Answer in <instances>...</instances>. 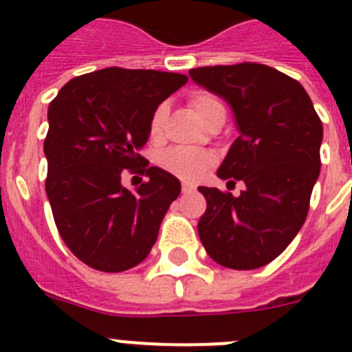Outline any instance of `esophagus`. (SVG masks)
Here are the masks:
<instances>
[{"label":"esophagus","mask_w":352,"mask_h":352,"mask_svg":"<svg viewBox=\"0 0 352 352\" xmlns=\"http://www.w3.org/2000/svg\"><path fill=\"white\" fill-rule=\"evenodd\" d=\"M182 192H183V194H192V192H195V188L192 185H186V183H183Z\"/></svg>","instance_id":"34e87169"}]
</instances>
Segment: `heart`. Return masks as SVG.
<instances>
[{
	"instance_id": "1",
	"label": "heart",
	"mask_w": 352,
	"mask_h": 352,
	"mask_svg": "<svg viewBox=\"0 0 352 352\" xmlns=\"http://www.w3.org/2000/svg\"><path fill=\"white\" fill-rule=\"evenodd\" d=\"M190 105L197 118L208 125L214 116L226 114V107L217 96L210 93H195L190 98ZM167 118V105L160 104L153 111L149 118V135L151 138H160L164 123ZM160 164L167 173L185 179V182H195L208 170V167L213 164V155L204 151V149H190V148H173L167 149L158 158Z\"/></svg>"
}]
</instances>
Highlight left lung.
Instances as JSON below:
<instances>
[{
    "instance_id": "left-lung-1",
    "label": "left lung",
    "mask_w": 352,
    "mask_h": 352,
    "mask_svg": "<svg viewBox=\"0 0 352 352\" xmlns=\"http://www.w3.org/2000/svg\"><path fill=\"white\" fill-rule=\"evenodd\" d=\"M188 76L231 107L238 138L217 176L245 183L238 197L199 186L208 203L199 238L226 268H261L280 256L307 219L321 173L322 123L303 86L266 65L192 68Z\"/></svg>"
}]
</instances>
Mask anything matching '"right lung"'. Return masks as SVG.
Returning <instances> with one entry per match:
<instances>
[{"instance_id":"obj_1","label":"right lung","mask_w":352,"mask_h":352,"mask_svg":"<svg viewBox=\"0 0 352 352\" xmlns=\"http://www.w3.org/2000/svg\"><path fill=\"white\" fill-rule=\"evenodd\" d=\"M186 80L111 67L68 80L49 105L45 192L63 241L93 270L120 273L142 263L182 192L160 167L142 169L148 182L133 190L121 174L144 160L149 118Z\"/></svg>"}]
</instances>
